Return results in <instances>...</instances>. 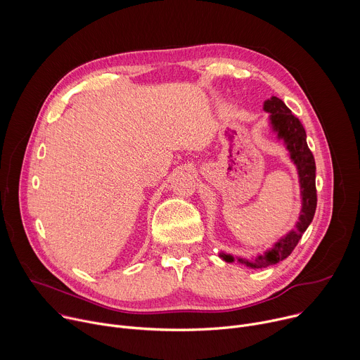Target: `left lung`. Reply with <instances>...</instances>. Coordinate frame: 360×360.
Here are the masks:
<instances>
[{
  "mask_svg": "<svg viewBox=\"0 0 360 360\" xmlns=\"http://www.w3.org/2000/svg\"><path fill=\"white\" fill-rule=\"evenodd\" d=\"M265 111L271 112V124L274 129L278 132L279 138H283L288 149L290 150V158L297 167L300 188H302V214L299 217V222L296 224V229L290 231L283 239H281L275 246L268 250L265 255H261L255 261L249 262L245 259H238L240 264L250 268H265L268 265H275L292 253L297 242L300 240L303 232L311 225L318 203L316 195V165L314 153L306 143V132L292 111L285 105V102L276 96H272L265 102ZM226 262H232L233 258L229 255H222Z\"/></svg>",
  "mask_w": 360,
  "mask_h": 360,
  "instance_id": "left-lung-1",
  "label": "left lung"
}]
</instances>
